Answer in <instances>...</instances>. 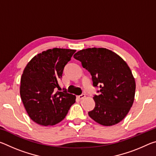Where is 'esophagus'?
<instances>
[{"label":"esophagus","instance_id":"obj_1","mask_svg":"<svg viewBox=\"0 0 156 156\" xmlns=\"http://www.w3.org/2000/svg\"><path fill=\"white\" fill-rule=\"evenodd\" d=\"M85 97V95L84 94H81V95H80V96H77V98L78 99H80V100H82V99H83Z\"/></svg>","mask_w":156,"mask_h":156}]
</instances>
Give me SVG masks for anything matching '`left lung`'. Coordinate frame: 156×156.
Listing matches in <instances>:
<instances>
[{"label":"left lung","instance_id":"1","mask_svg":"<svg viewBox=\"0 0 156 156\" xmlns=\"http://www.w3.org/2000/svg\"><path fill=\"white\" fill-rule=\"evenodd\" d=\"M73 57L91 73L94 87H100L99 94L93 98L95 107L89 115L104 126L120 122L127 115L135 96V79L127 64L106 48L83 49Z\"/></svg>","mask_w":156,"mask_h":156}]
</instances>
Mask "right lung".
<instances>
[{"mask_svg": "<svg viewBox=\"0 0 156 156\" xmlns=\"http://www.w3.org/2000/svg\"><path fill=\"white\" fill-rule=\"evenodd\" d=\"M75 52L60 48L44 51L34 56L23 71L20 98L30 118L38 125L60 122L76 102V96L66 89L56 91L65 66Z\"/></svg>", "mask_w": 156, "mask_h": 156, "instance_id": "1", "label": "right lung"}]
</instances>
